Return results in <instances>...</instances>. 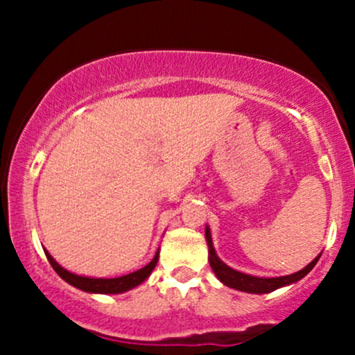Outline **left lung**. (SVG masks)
<instances>
[{"label":"left lung","mask_w":355,"mask_h":355,"mask_svg":"<svg viewBox=\"0 0 355 355\" xmlns=\"http://www.w3.org/2000/svg\"><path fill=\"white\" fill-rule=\"evenodd\" d=\"M205 239H207V245H209V262L211 270L215 272L217 279L222 284H225L227 287L237 288V291L242 292H248V294H268V292H274L277 288L284 287V285H291L294 282H299L302 277H305L309 272L312 270L313 266L317 263L319 257L312 260L307 267L302 268V270L295 272V274L291 275H284V277H272V279H266V277H255V275H247L242 274V272L234 270V268L223 263L222 260L218 259L217 252H215L214 243H211V235H210V229L207 227L205 229Z\"/></svg>","instance_id":"obj_1"}]
</instances>
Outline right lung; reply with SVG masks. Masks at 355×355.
<instances>
[{
	"instance_id": "right-lung-1",
	"label": "right lung",
	"mask_w": 355,
	"mask_h": 355,
	"mask_svg": "<svg viewBox=\"0 0 355 355\" xmlns=\"http://www.w3.org/2000/svg\"><path fill=\"white\" fill-rule=\"evenodd\" d=\"M44 254H46L48 262H50L51 267L55 268L56 274H58L64 282L73 285V287L80 288V291L89 292V294H121V292L130 291V288L137 287V285L145 282L158 262V252H157L148 266H145L144 268H140V270L137 272H132V274L115 277V279H92V277L71 274V272H68L67 268L61 267L46 250H44Z\"/></svg>"
}]
</instances>
